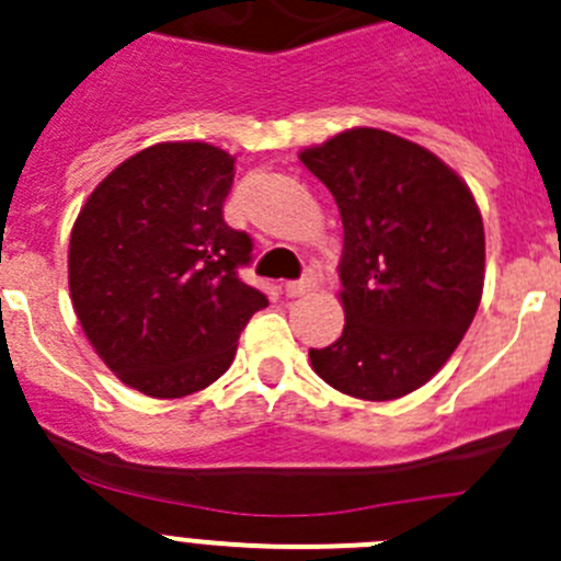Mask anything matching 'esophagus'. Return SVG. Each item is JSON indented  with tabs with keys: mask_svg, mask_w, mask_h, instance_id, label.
<instances>
[{
	"mask_svg": "<svg viewBox=\"0 0 561 561\" xmlns=\"http://www.w3.org/2000/svg\"><path fill=\"white\" fill-rule=\"evenodd\" d=\"M283 288H286L288 297H302V294H308L310 288H313V278H310V275H305V278H299V280H288Z\"/></svg>",
	"mask_w": 561,
	"mask_h": 561,
	"instance_id": "34e87169",
	"label": "esophagus"
}]
</instances>
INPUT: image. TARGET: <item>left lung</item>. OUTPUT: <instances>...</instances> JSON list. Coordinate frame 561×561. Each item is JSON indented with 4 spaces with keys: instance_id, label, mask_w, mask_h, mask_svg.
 Here are the masks:
<instances>
[{
    "instance_id": "1",
    "label": "left lung",
    "mask_w": 561,
    "mask_h": 561,
    "mask_svg": "<svg viewBox=\"0 0 561 561\" xmlns=\"http://www.w3.org/2000/svg\"><path fill=\"white\" fill-rule=\"evenodd\" d=\"M343 220L346 324L310 365L335 390L392 401L423 387L469 330L485 278V234L467 182L434 152L354 127L299 154Z\"/></svg>"
}]
</instances>
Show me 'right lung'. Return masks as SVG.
I'll return each instance as SVG.
<instances>
[{
  "mask_svg": "<svg viewBox=\"0 0 561 561\" xmlns=\"http://www.w3.org/2000/svg\"><path fill=\"white\" fill-rule=\"evenodd\" d=\"M234 158L213 144H154L92 191L70 234L76 316L103 363L149 398L226 374L267 294L248 286L253 240L224 220Z\"/></svg>",
  "mask_w": 561,
  "mask_h": 561,
  "instance_id": "right-lung-1",
  "label": "right lung"
}]
</instances>
